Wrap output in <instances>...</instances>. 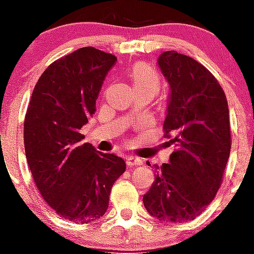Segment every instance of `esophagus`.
<instances>
[{
    "label": "esophagus",
    "mask_w": 254,
    "mask_h": 254,
    "mask_svg": "<svg viewBox=\"0 0 254 254\" xmlns=\"http://www.w3.org/2000/svg\"><path fill=\"white\" fill-rule=\"evenodd\" d=\"M142 164V160L140 157L136 156H127V165L129 167H134V166H140Z\"/></svg>",
    "instance_id": "1"
}]
</instances>
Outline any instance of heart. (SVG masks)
<instances>
[{
  "label": "heart",
  "instance_id": "b5f03b06",
  "mask_svg": "<svg viewBox=\"0 0 254 254\" xmlns=\"http://www.w3.org/2000/svg\"><path fill=\"white\" fill-rule=\"evenodd\" d=\"M130 78L136 92H149L155 95L160 88L159 74L146 63H139L135 65Z\"/></svg>",
  "mask_w": 254,
  "mask_h": 254
}]
</instances>
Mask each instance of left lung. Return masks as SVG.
<instances>
[{
    "label": "left lung",
    "instance_id": "8db88e82",
    "mask_svg": "<svg viewBox=\"0 0 254 254\" xmlns=\"http://www.w3.org/2000/svg\"><path fill=\"white\" fill-rule=\"evenodd\" d=\"M170 87L165 137L175 145L169 164L142 197L162 222L192 221L215 198L231 151L225 92L212 73L191 57L166 51L157 59Z\"/></svg>",
    "mask_w": 254,
    "mask_h": 254
}]
</instances>
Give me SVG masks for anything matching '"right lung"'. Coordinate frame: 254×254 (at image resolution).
<instances>
[{
  "mask_svg": "<svg viewBox=\"0 0 254 254\" xmlns=\"http://www.w3.org/2000/svg\"><path fill=\"white\" fill-rule=\"evenodd\" d=\"M114 54L83 47L53 62L39 77L24 118V150L39 193L61 217L88 223L109 206L114 182L125 161L84 142L83 125L95 102Z\"/></svg>",
  "mask_w": 254,
  "mask_h": 254,
  "instance_id": "obj_1",
  "label": "right lung"
}]
</instances>
